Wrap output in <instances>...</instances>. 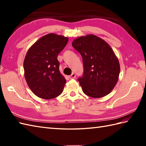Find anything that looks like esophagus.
<instances>
[{"instance_id":"34e87169","label":"esophagus","mask_w":146,"mask_h":146,"mask_svg":"<svg viewBox=\"0 0 146 146\" xmlns=\"http://www.w3.org/2000/svg\"><path fill=\"white\" fill-rule=\"evenodd\" d=\"M69 78L70 79H75L76 78V75L74 73H71V75L69 76Z\"/></svg>"}]
</instances>
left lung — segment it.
I'll list each match as a JSON object with an SVG mask.
<instances>
[{"label": "left lung", "instance_id": "1", "mask_svg": "<svg viewBox=\"0 0 146 146\" xmlns=\"http://www.w3.org/2000/svg\"><path fill=\"white\" fill-rule=\"evenodd\" d=\"M72 46L82 55L84 72L78 79L83 92L97 98L109 94L119 80V61L104 39L94 35L76 38Z\"/></svg>", "mask_w": 146, "mask_h": 146}]
</instances>
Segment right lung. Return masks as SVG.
Here are the masks:
<instances>
[{
	"label": "right lung",
	"instance_id": "1",
	"mask_svg": "<svg viewBox=\"0 0 146 146\" xmlns=\"http://www.w3.org/2000/svg\"><path fill=\"white\" fill-rule=\"evenodd\" d=\"M68 38L49 33L31 46L24 60V77L37 97L52 99L63 92L66 82L59 70L58 55L67 44Z\"/></svg>",
	"mask_w": 146,
	"mask_h": 146
}]
</instances>
